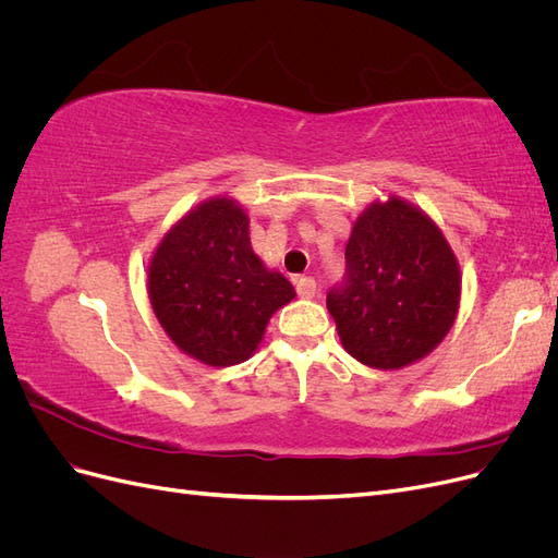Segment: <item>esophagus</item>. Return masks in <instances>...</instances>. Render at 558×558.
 Returning <instances> with one entry per match:
<instances>
[{"instance_id":"obj_1","label":"esophagus","mask_w":558,"mask_h":558,"mask_svg":"<svg viewBox=\"0 0 558 558\" xmlns=\"http://www.w3.org/2000/svg\"><path fill=\"white\" fill-rule=\"evenodd\" d=\"M295 291H298L300 298L312 300V298H316V293H318V286H316L314 279L302 277V279H298V283H295Z\"/></svg>"}]
</instances>
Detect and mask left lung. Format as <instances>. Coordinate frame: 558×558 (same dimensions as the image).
<instances>
[{
  "mask_svg": "<svg viewBox=\"0 0 558 558\" xmlns=\"http://www.w3.org/2000/svg\"><path fill=\"white\" fill-rule=\"evenodd\" d=\"M347 279L328 293L342 347L367 367H408L440 344L461 307V269L412 202H373L351 228Z\"/></svg>",
  "mask_w": 558,
  "mask_h": 558,
  "instance_id": "1",
  "label": "left lung"
}]
</instances>
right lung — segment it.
<instances>
[{"label":"right lung","instance_id":"right-lung-1","mask_svg":"<svg viewBox=\"0 0 558 558\" xmlns=\"http://www.w3.org/2000/svg\"><path fill=\"white\" fill-rule=\"evenodd\" d=\"M295 298L291 281L253 253L240 202L216 195L165 232L148 263V300L191 359L230 367L256 353L269 318Z\"/></svg>","mask_w":558,"mask_h":558}]
</instances>
